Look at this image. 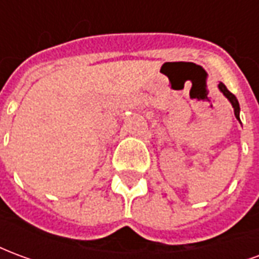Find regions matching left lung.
Wrapping results in <instances>:
<instances>
[{
  "instance_id": "8db88e82",
  "label": "left lung",
  "mask_w": 259,
  "mask_h": 259,
  "mask_svg": "<svg viewBox=\"0 0 259 259\" xmlns=\"http://www.w3.org/2000/svg\"><path fill=\"white\" fill-rule=\"evenodd\" d=\"M218 87H219V90H221V93H222L223 96L226 97L229 101H230V104H232V107H233L234 109V115H236V118H237V120L240 122V105H239V101H237V98H236V96L232 94V93L226 89V85L223 84L222 81L218 84Z\"/></svg>"
}]
</instances>
